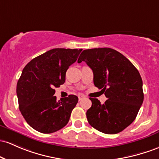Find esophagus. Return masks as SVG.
Wrapping results in <instances>:
<instances>
[{
  "label": "esophagus",
  "instance_id": "obj_1",
  "mask_svg": "<svg viewBox=\"0 0 159 159\" xmlns=\"http://www.w3.org/2000/svg\"><path fill=\"white\" fill-rule=\"evenodd\" d=\"M84 95H79L78 96V99H79V101H81V100H82V99L84 98Z\"/></svg>",
  "mask_w": 159,
  "mask_h": 159
}]
</instances>
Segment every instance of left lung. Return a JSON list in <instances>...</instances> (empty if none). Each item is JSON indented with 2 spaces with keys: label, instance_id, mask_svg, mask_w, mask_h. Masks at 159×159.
I'll use <instances>...</instances> for the list:
<instances>
[{
  "label": "left lung",
  "instance_id": "left-lung-1",
  "mask_svg": "<svg viewBox=\"0 0 159 159\" xmlns=\"http://www.w3.org/2000/svg\"><path fill=\"white\" fill-rule=\"evenodd\" d=\"M91 68L93 83L105 92L107 98L101 104L90 98L87 111L90 125L102 133L115 134L125 130L135 120L143 102V81L138 70L121 53L111 48L83 50L78 60Z\"/></svg>",
  "mask_w": 159,
  "mask_h": 159
}]
</instances>
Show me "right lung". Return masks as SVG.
Here are the masks:
<instances>
[{"mask_svg":"<svg viewBox=\"0 0 159 159\" xmlns=\"http://www.w3.org/2000/svg\"><path fill=\"white\" fill-rule=\"evenodd\" d=\"M82 49L55 48L31 60L22 70L16 85L22 116L34 130L51 134L68 124L78 103L75 95L57 101L54 88L66 81V73Z\"/></svg>","mask_w":159,"mask_h":159,"instance_id":"1","label":"right lung"}]
</instances>
